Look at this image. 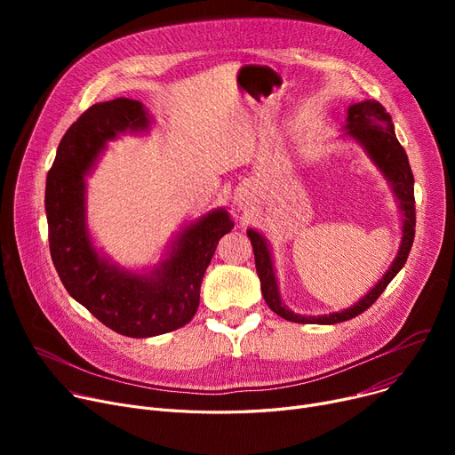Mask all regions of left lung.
Returning a JSON list of instances; mask_svg holds the SVG:
<instances>
[{
  "mask_svg": "<svg viewBox=\"0 0 455 455\" xmlns=\"http://www.w3.org/2000/svg\"><path fill=\"white\" fill-rule=\"evenodd\" d=\"M347 134L354 138L357 143H362L367 155L372 158V162L379 167V172L386 175V179L391 182V188L400 203L402 210V243L400 251L387 269V273L381 276V280L374 285V288L354 306L343 309V312H333L328 315H315L306 317L297 315L291 309L283 306L278 291V283L275 276V267L271 259V251L266 242V237L259 232L249 228L247 235L252 243L254 251V264L256 273L259 276L261 295H264L267 306L273 309L276 315H280L285 321L291 323H302V324H336L348 321L355 315L363 314L367 307H371L376 299L384 293V290L389 285V282L396 276V273L403 267L405 259L410 256L413 237H415V194H413V173L410 167L408 155H405L400 141L395 134V125L391 122V116L386 112L378 101H362L348 107L347 112Z\"/></svg>",
  "mask_w": 455,
  "mask_h": 455,
  "instance_id": "8db88e82",
  "label": "left lung"
}]
</instances>
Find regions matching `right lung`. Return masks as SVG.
Masks as SVG:
<instances>
[{"label":"right lung","instance_id":"obj_1","mask_svg":"<svg viewBox=\"0 0 455 455\" xmlns=\"http://www.w3.org/2000/svg\"><path fill=\"white\" fill-rule=\"evenodd\" d=\"M149 124L148 110L134 100L92 105L62 136L45 180L50 252L66 291L127 338L160 336L194 319L204 271L234 228L223 208L208 212L177 235L170 256L149 275L119 269L95 251L86 227L84 177L108 140L148 131Z\"/></svg>","mask_w":455,"mask_h":455}]
</instances>
